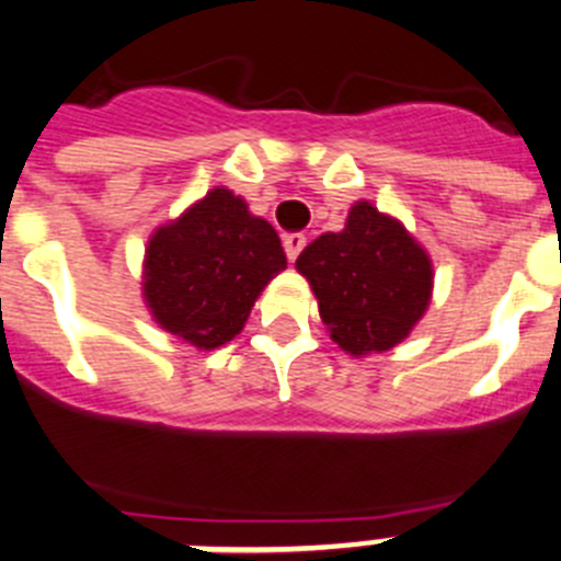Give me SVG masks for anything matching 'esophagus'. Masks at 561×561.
I'll use <instances>...</instances> for the list:
<instances>
[{"label":"esophagus","instance_id":"obj_1","mask_svg":"<svg viewBox=\"0 0 561 561\" xmlns=\"http://www.w3.org/2000/svg\"><path fill=\"white\" fill-rule=\"evenodd\" d=\"M306 247V236H300V232H286L284 236V250H286V257H289L291 264L297 261V255L304 252Z\"/></svg>","mask_w":561,"mask_h":561}]
</instances>
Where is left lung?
I'll list each match as a JSON object with an SVG mask.
<instances>
[{
  "label": "left lung",
  "mask_w": 561,
  "mask_h": 561,
  "mask_svg": "<svg viewBox=\"0 0 561 561\" xmlns=\"http://www.w3.org/2000/svg\"><path fill=\"white\" fill-rule=\"evenodd\" d=\"M295 266L311 284L331 340L351 356L399 345L433 297L424 247L370 202H356L345 230L311 241Z\"/></svg>",
  "instance_id": "1"
}]
</instances>
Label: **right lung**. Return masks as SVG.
<instances>
[{
	"mask_svg": "<svg viewBox=\"0 0 561 561\" xmlns=\"http://www.w3.org/2000/svg\"><path fill=\"white\" fill-rule=\"evenodd\" d=\"M286 270L275 227L213 187L180 219L148 238L142 297L168 334L202 351L230 342L272 277Z\"/></svg>",
	"mask_w": 561,
	"mask_h": 561,
	"instance_id": "add662e5",
	"label": "right lung"
}]
</instances>
